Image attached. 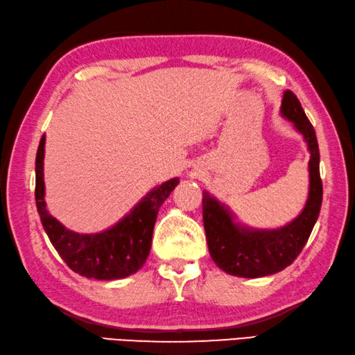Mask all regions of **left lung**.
Segmentation results:
<instances>
[{
  "instance_id": "8db88e82",
  "label": "left lung",
  "mask_w": 355,
  "mask_h": 355,
  "mask_svg": "<svg viewBox=\"0 0 355 355\" xmlns=\"http://www.w3.org/2000/svg\"><path fill=\"white\" fill-rule=\"evenodd\" d=\"M279 112L292 122L311 153L309 192L300 214L278 228H254L242 223L228 205L203 191V225L209 254L218 268L239 278H262L288 267L304 248L320 216L323 184L317 135L300 101L288 89L282 96Z\"/></svg>"
}]
</instances>
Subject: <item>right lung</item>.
I'll list each match as a JSON object with an SVG mask.
<instances>
[{"mask_svg":"<svg viewBox=\"0 0 355 355\" xmlns=\"http://www.w3.org/2000/svg\"><path fill=\"white\" fill-rule=\"evenodd\" d=\"M44 143L42 137L35 158V202L44 233L73 272L85 278L113 281L127 278L144 266L150 253L153 227L159 206L171 196L180 178H171L150 189L119 218L99 233H76L49 214L44 202Z\"/></svg>","mask_w":355,"mask_h":355,"instance_id":"add662e5","label":"right lung"}]
</instances>
